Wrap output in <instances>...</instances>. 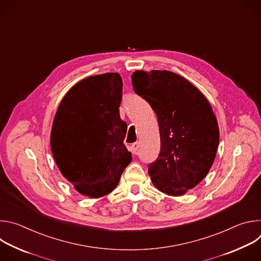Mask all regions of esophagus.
I'll return each instance as SVG.
<instances>
[{
  "label": "esophagus",
  "instance_id": "1",
  "mask_svg": "<svg viewBox=\"0 0 261 261\" xmlns=\"http://www.w3.org/2000/svg\"><path fill=\"white\" fill-rule=\"evenodd\" d=\"M130 147H131L132 153H133V154H136V153H137V150H138V147H139V143H138V142H134V143L131 144Z\"/></svg>",
  "mask_w": 261,
  "mask_h": 261
}]
</instances>
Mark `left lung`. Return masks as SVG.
Here are the masks:
<instances>
[{"mask_svg": "<svg viewBox=\"0 0 261 261\" xmlns=\"http://www.w3.org/2000/svg\"><path fill=\"white\" fill-rule=\"evenodd\" d=\"M134 92L157 115L161 139L158 159L148 165L155 187L181 196L208 173L219 145V126L207 99L189 81L166 70L135 71Z\"/></svg>", "mask_w": 261, "mask_h": 261, "instance_id": "1", "label": "left lung"}]
</instances>
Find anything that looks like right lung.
<instances>
[{"instance_id": "add662e5", "label": "right lung", "mask_w": 261, "mask_h": 261, "mask_svg": "<svg viewBox=\"0 0 261 261\" xmlns=\"http://www.w3.org/2000/svg\"><path fill=\"white\" fill-rule=\"evenodd\" d=\"M123 82L119 73L87 77L64 96L56 113L50 147L63 176L77 192L99 198L117 188L132 160L120 118Z\"/></svg>"}]
</instances>
